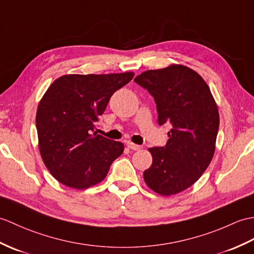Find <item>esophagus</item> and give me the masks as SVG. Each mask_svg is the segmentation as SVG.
<instances>
[{"label":"esophagus","mask_w":254,"mask_h":254,"mask_svg":"<svg viewBox=\"0 0 254 254\" xmlns=\"http://www.w3.org/2000/svg\"><path fill=\"white\" fill-rule=\"evenodd\" d=\"M127 146L128 147L129 149H132V150H139L140 149V146L139 145L134 144V143H132V141H127Z\"/></svg>","instance_id":"esophagus-1"}]
</instances>
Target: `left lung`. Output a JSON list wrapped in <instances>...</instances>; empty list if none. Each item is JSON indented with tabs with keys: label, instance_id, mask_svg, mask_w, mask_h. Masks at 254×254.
Listing matches in <instances>:
<instances>
[{
	"label": "left lung",
	"instance_id": "1",
	"mask_svg": "<svg viewBox=\"0 0 254 254\" xmlns=\"http://www.w3.org/2000/svg\"><path fill=\"white\" fill-rule=\"evenodd\" d=\"M134 81L155 98L158 122L172 125L166 147L149 148L152 163L144 181L161 196L190 188L214 156L220 115L202 76L184 64L147 70Z\"/></svg>",
	"mask_w": 254,
	"mask_h": 254
}]
</instances>
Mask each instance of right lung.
Instances as JSON below:
<instances>
[{
    "label": "right lung",
    "mask_w": 254,
    "mask_h": 254,
    "mask_svg": "<svg viewBox=\"0 0 254 254\" xmlns=\"http://www.w3.org/2000/svg\"><path fill=\"white\" fill-rule=\"evenodd\" d=\"M134 72L64 74L41 98L35 126L40 155L62 184L85 190L102 182L122 155L125 145L97 135L94 125L111 95L133 79Z\"/></svg>",
    "instance_id": "1"
}]
</instances>
